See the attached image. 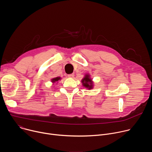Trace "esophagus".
I'll return each instance as SVG.
<instances>
[{
    "mask_svg": "<svg viewBox=\"0 0 152 152\" xmlns=\"http://www.w3.org/2000/svg\"><path fill=\"white\" fill-rule=\"evenodd\" d=\"M67 76H68V77H70V78H72V77H73L75 76V75H74L73 73H72V74H70V75H67Z\"/></svg>",
    "mask_w": 152,
    "mask_h": 152,
    "instance_id": "34e87169",
    "label": "esophagus"
}]
</instances>
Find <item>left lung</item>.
Wrapping results in <instances>:
<instances>
[{
	"instance_id": "obj_1",
	"label": "left lung",
	"mask_w": 152,
	"mask_h": 152,
	"mask_svg": "<svg viewBox=\"0 0 152 152\" xmlns=\"http://www.w3.org/2000/svg\"><path fill=\"white\" fill-rule=\"evenodd\" d=\"M82 85L84 87L86 88L88 90H91L93 88V82L92 79L90 78V76L88 74L85 75V77L82 79Z\"/></svg>"
}]
</instances>
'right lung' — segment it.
Returning a JSON list of instances; mask_svg holds the SVG:
<instances>
[{
    "label": "right lung",
    "instance_id": "1",
    "mask_svg": "<svg viewBox=\"0 0 152 152\" xmlns=\"http://www.w3.org/2000/svg\"><path fill=\"white\" fill-rule=\"evenodd\" d=\"M61 79V77H55V78H53L52 79V82H53V83H55L56 82H58L59 80H60Z\"/></svg>",
    "mask_w": 152,
    "mask_h": 152
}]
</instances>
